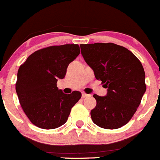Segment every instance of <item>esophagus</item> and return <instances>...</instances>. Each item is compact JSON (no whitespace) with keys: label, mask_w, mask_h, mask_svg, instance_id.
<instances>
[{"label":"esophagus","mask_w":160,"mask_h":160,"mask_svg":"<svg viewBox=\"0 0 160 160\" xmlns=\"http://www.w3.org/2000/svg\"><path fill=\"white\" fill-rule=\"evenodd\" d=\"M90 95L89 94H86L85 92H82V98H87V97H89Z\"/></svg>","instance_id":"34e87169"}]
</instances>
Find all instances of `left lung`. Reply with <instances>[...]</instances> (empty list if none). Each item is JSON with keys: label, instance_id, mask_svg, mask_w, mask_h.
I'll return each mask as SVG.
<instances>
[{"label": "left lung", "instance_id": "1", "mask_svg": "<svg viewBox=\"0 0 160 160\" xmlns=\"http://www.w3.org/2000/svg\"><path fill=\"white\" fill-rule=\"evenodd\" d=\"M80 47L96 78L107 88L106 96L93 95L96 100V107L90 113L93 123L106 129L125 125L146 90L142 63L127 48L112 42L81 44Z\"/></svg>", "mask_w": 160, "mask_h": 160}]
</instances>
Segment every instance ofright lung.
I'll return each mask as SVG.
<instances>
[{"mask_svg":"<svg viewBox=\"0 0 160 160\" xmlns=\"http://www.w3.org/2000/svg\"><path fill=\"white\" fill-rule=\"evenodd\" d=\"M79 53L78 44L53 46L34 52L20 66L15 89L22 108L34 125L54 129L68 121L82 93L65 94L57 82L65 77L68 66Z\"/></svg>","mask_w":160,"mask_h":160,"instance_id":"right-lung-1","label":"right lung"}]
</instances>
